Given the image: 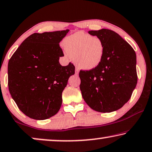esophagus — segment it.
<instances>
[{
  "label": "esophagus",
  "instance_id": "1",
  "mask_svg": "<svg viewBox=\"0 0 152 152\" xmlns=\"http://www.w3.org/2000/svg\"><path fill=\"white\" fill-rule=\"evenodd\" d=\"M75 74L76 75L79 74V69H77V68H75Z\"/></svg>",
  "mask_w": 152,
  "mask_h": 152
}]
</instances>
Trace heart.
Wrapping results in <instances>:
<instances>
[{"label":"heart","mask_w":152,"mask_h":152,"mask_svg":"<svg viewBox=\"0 0 152 152\" xmlns=\"http://www.w3.org/2000/svg\"><path fill=\"white\" fill-rule=\"evenodd\" d=\"M63 45L80 69H95L104 58L105 46L102 39L84 32H77L67 37Z\"/></svg>","instance_id":"b5f03b06"}]
</instances>
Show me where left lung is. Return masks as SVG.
<instances>
[{"mask_svg":"<svg viewBox=\"0 0 152 152\" xmlns=\"http://www.w3.org/2000/svg\"><path fill=\"white\" fill-rule=\"evenodd\" d=\"M88 33L102 39L105 53L97 67L80 71L81 94L92 110L111 113L128 102L137 83L136 53L113 31L102 28Z\"/></svg>","mask_w":152,"mask_h":152,"instance_id":"1","label":"left lung"}]
</instances>
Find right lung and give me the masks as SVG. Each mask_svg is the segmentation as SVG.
<instances>
[{"label": "right lung", "instance_id": "1", "mask_svg": "<svg viewBox=\"0 0 152 152\" xmlns=\"http://www.w3.org/2000/svg\"><path fill=\"white\" fill-rule=\"evenodd\" d=\"M69 29L34 33L26 38L8 63V87L18 108L36 120L58 113L69 77L75 74L71 62L62 66L60 42Z\"/></svg>", "mask_w": 152, "mask_h": 152}]
</instances>
